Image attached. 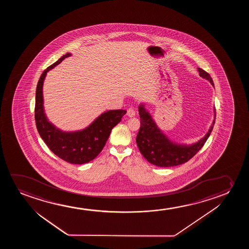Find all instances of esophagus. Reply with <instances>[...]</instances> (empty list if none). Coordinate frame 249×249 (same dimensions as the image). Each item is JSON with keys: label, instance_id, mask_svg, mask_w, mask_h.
Instances as JSON below:
<instances>
[{"label": "esophagus", "instance_id": "obj_1", "mask_svg": "<svg viewBox=\"0 0 249 249\" xmlns=\"http://www.w3.org/2000/svg\"><path fill=\"white\" fill-rule=\"evenodd\" d=\"M126 115L129 116V117H133L135 116V109L133 107H129L127 110H126Z\"/></svg>", "mask_w": 249, "mask_h": 249}]
</instances>
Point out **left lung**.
Here are the masks:
<instances>
[{
  "mask_svg": "<svg viewBox=\"0 0 249 249\" xmlns=\"http://www.w3.org/2000/svg\"><path fill=\"white\" fill-rule=\"evenodd\" d=\"M198 71L201 77L207 79L211 82L212 85L214 86L213 79L208 72L201 68H198ZM139 113L140 128L137 135V145L143 157L149 162L157 167H174L191 160L204 145L208 137L211 134L215 123V121H213L208 133L200 141L190 146H186L172 143L170 140H167V137L157 127L143 106L139 107Z\"/></svg>",
  "mask_w": 249,
  "mask_h": 249,
  "instance_id": "8db88e82",
  "label": "left lung"
}]
</instances>
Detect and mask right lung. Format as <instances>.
<instances>
[{
  "instance_id": "right-lung-1",
  "label": "right lung",
  "mask_w": 249,
  "mask_h": 249,
  "mask_svg": "<svg viewBox=\"0 0 249 249\" xmlns=\"http://www.w3.org/2000/svg\"><path fill=\"white\" fill-rule=\"evenodd\" d=\"M70 56V53L64 55L41 74L36 92L35 120L38 133L53 153L70 163L83 164L93 160L101 152L113 127L121 122L126 111L123 109L106 111L89 127L80 132L63 133L56 129L45 116L42 85L48 71Z\"/></svg>"
}]
</instances>
